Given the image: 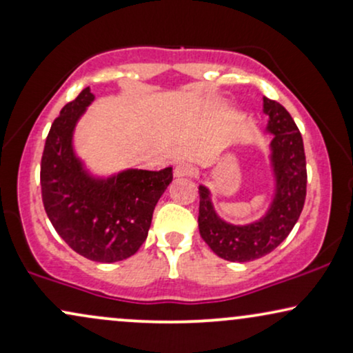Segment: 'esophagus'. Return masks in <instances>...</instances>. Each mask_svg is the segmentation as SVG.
<instances>
[{
    "label": "esophagus",
    "mask_w": 353,
    "mask_h": 353,
    "mask_svg": "<svg viewBox=\"0 0 353 353\" xmlns=\"http://www.w3.org/2000/svg\"><path fill=\"white\" fill-rule=\"evenodd\" d=\"M194 174V168L188 163H179L174 168V176L176 177H189Z\"/></svg>",
    "instance_id": "esophagus-1"
}]
</instances>
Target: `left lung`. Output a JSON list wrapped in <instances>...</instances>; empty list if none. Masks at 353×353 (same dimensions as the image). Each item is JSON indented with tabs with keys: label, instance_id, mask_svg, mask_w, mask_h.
Wrapping results in <instances>:
<instances>
[{
	"label": "left lung",
	"instance_id": "8db88e82",
	"mask_svg": "<svg viewBox=\"0 0 353 353\" xmlns=\"http://www.w3.org/2000/svg\"><path fill=\"white\" fill-rule=\"evenodd\" d=\"M269 116L267 131L272 132V165L275 197L265 217L249 225H232L217 217L209 190L199 188V232L214 254L230 262H249L264 257L294 229L307 196V164L302 134L292 116L277 101L264 98Z\"/></svg>",
	"mask_w": 353,
	"mask_h": 353
}]
</instances>
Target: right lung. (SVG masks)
Listing matches in <instances>:
<instances>
[{
	"label": "right lung",
	"instance_id": "1",
	"mask_svg": "<svg viewBox=\"0 0 353 353\" xmlns=\"http://www.w3.org/2000/svg\"><path fill=\"white\" fill-rule=\"evenodd\" d=\"M92 99L89 88L83 89L52 123L41 157V197L52 228L74 252L117 262L143 245L172 168L129 169L106 181L88 176L72 152V131Z\"/></svg>",
	"mask_w": 353,
	"mask_h": 353
}]
</instances>
